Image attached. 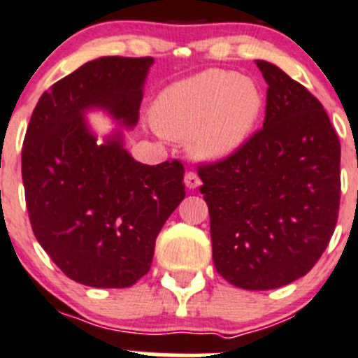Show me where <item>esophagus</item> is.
<instances>
[{
	"instance_id": "obj_1",
	"label": "esophagus",
	"mask_w": 358,
	"mask_h": 358,
	"mask_svg": "<svg viewBox=\"0 0 358 358\" xmlns=\"http://www.w3.org/2000/svg\"><path fill=\"white\" fill-rule=\"evenodd\" d=\"M184 182H186V186L189 187V189H194V187L200 186L201 180L196 174H194V172H186V176H184Z\"/></svg>"
}]
</instances>
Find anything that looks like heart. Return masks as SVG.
Masks as SVG:
<instances>
[{"instance_id":"heart-1","label":"heart","mask_w":358,"mask_h":358,"mask_svg":"<svg viewBox=\"0 0 358 358\" xmlns=\"http://www.w3.org/2000/svg\"><path fill=\"white\" fill-rule=\"evenodd\" d=\"M263 92L233 71L207 69L162 92L155 127L174 139H189L200 160H217L238 150L263 111Z\"/></svg>"}]
</instances>
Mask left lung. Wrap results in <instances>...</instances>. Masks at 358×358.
Here are the masks:
<instances>
[{
  "label": "left lung",
  "mask_w": 358,
  "mask_h": 358,
  "mask_svg": "<svg viewBox=\"0 0 358 358\" xmlns=\"http://www.w3.org/2000/svg\"><path fill=\"white\" fill-rule=\"evenodd\" d=\"M263 129L221 160L198 165L217 273L247 291L304 277L339 214L341 144L315 95L266 60Z\"/></svg>",
  "instance_id": "left-lung-1"
}]
</instances>
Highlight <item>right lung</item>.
Returning <instances> with one entry per match:
<instances>
[{"label": "right lung", "instance_id": "right-lung-1", "mask_svg": "<svg viewBox=\"0 0 358 358\" xmlns=\"http://www.w3.org/2000/svg\"><path fill=\"white\" fill-rule=\"evenodd\" d=\"M151 57H101L67 74L34 108L22 144V182L34 236L66 277L123 289L150 271L155 243L186 196L179 160L144 165L120 132L95 139L83 113L139 120Z\"/></svg>", "mask_w": 358, "mask_h": 358}]
</instances>
